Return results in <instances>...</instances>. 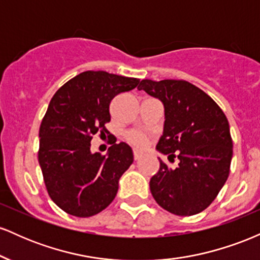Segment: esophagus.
Returning <instances> with one entry per match:
<instances>
[{
    "instance_id": "1",
    "label": "esophagus",
    "mask_w": 260,
    "mask_h": 260,
    "mask_svg": "<svg viewBox=\"0 0 260 260\" xmlns=\"http://www.w3.org/2000/svg\"><path fill=\"white\" fill-rule=\"evenodd\" d=\"M143 157V154L139 153V151H133V159L134 160H140Z\"/></svg>"
}]
</instances>
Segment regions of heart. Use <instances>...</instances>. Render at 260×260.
<instances>
[{
  "label": "heart",
  "instance_id": "obj_1",
  "mask_svg": "<svg viewBox=\"0 0 260 260\" xmlns=\"http://www.w3.org/2000/svg\"><path fill=\"white\" fill-rule=\"evenodd\" d=\"M124 138L136 149H144L150 142V133L139 129H129L124 134Z\"/></svg>",
  "mask_w": 260,
  "mask_h": 260
}]
</instances>
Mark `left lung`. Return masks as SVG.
Returning <instances> with one entry per match:
<instances>
[{
  "label": "left lung",
  "mask_w": 260,
  "mask_h": 260,
  "mask_svg": "<svg viewBox=\"0 0 260 260\" xmlns=\"http://www.w3.org/2000/svg\"><path fill=\"white\" fill-rule=\"evenodd\" d=\"M139 90L165 106V128L156 149L180 164L160 169L150 180L157 204L175 215L201 213L219 194L230 174L232 138L229 121L210 96L187 80L143 79Z\"/></svg>",
  "instance_id": "left-lung-1"
}]
</instances>
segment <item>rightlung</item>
I'll return each instance as SVG.
<instances>
[{
    "label": "right lung",
    "mask_w": 260,
    "mask_h": 260,
    "mask_svg": "<svg viewBox=\"0 0 260 260\" xmlns=\"http://www.w3.org/2000/svg\"><path fill=\"white\" fill-rule=\"evenodd\" d=\"M139 79L86 71L64 83L50 101L39 129L38 159L55 204L70 215L89 217L109 207L118 180L133 162L126 143L111 142L109 154H92V136L109 134L110 104ZM116 140V138H115Z\"/></svg>",
    "instance_id": "right-lung-1"
}]
</instances>
